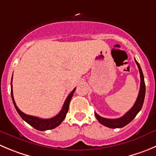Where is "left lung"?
<instances>
[{
    "mask_svg": "<svg viewBox=\"0 0 156 156\" xmlns=\"http://www.w3.org/2000/svg\"><path fill=\"white\" fill-rule=\"evenodd\" d=\"M136 64H137L138 68H139V73H140V89H139V95H138L137 99H136V103L133 105V107L123 115V116L120 117L119 119H106L101 117L100 115H98L96 112H95V116L97 119L98 121L102 124V125L105 126L106 127L112 129L115 128H122L129 124L135 117L136 116L139 111L141 110L142 107V105L144 103V99H145V95H146V84H145V81H144V76L142 73V69L140 67L139 63L136 61L135 59Z\"/></svg>",
    "mask_w": 156,
    "mask_h": 156,
    "instance_id": "1",
    "label": "left lung"
}]
</instances>
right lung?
<instances>
[{
  "label": "right lung",
  "instance_id": "right-lung-1",
  "mask_svg": "<svg viewBox=\"0 0 156 156\" xmlns=\"http://www.w3.org/2000/svg\"><path fill=\"white\" fill-rule=\"evenodd\" d=\"M10 87H11V97H12L13 103H14V106H15L16 110L17 111L19 115H20V117H21L25 122H27L28 124H30L31 126H33L34 129H36L40 130V131H45V130L52 129H54L57 126H58L63 121V119H65V117H66V113H67L68 112V109H69V102H70L71 98H72L74 92H75L76 90V88H74L73 90L69 93V96H67V98H66V100H65L64 104H63L61 111H60L56 116L50 119H41L36 116H33V115H27V114L23 113L22 111H20V109H18V107H17V105H16L15 101H14V96H13L12 79H11V83H10Z\"/></svg>",
  "mask_w": 156,
  "mask_h": 156
}]
</instances>
